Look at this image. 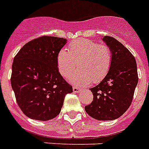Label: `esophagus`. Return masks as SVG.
<instances>
[{"label": "esophagus", "instance_id": "34e87169", "mask_svg": "<svg viewBox=\"0 0 149 149\" xmlns=\"http://www.w3.org/2000/svg\"><path fill=\"white\" fill-rule=\"evenodd\" d=\"M72 91H73L74 93H79V92L81 91V89L79 88V87H77V86H73V87H72Z\"/></svg>", "mask_w": 149, "mask_h": 149}]
</instances>
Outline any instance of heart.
Masks as SVG:
<instances>
[{"instance_id":"obj_1","label":"heart","mask_w":149,"mask_h":149,"mask_svg":"<svg viewBox=\"0 0 149 149\" xmlns=\"http://www.w3.org/2000/svg\"><path fill=\"white\" fill-rule=\"evenodd\" d=\"M113 59L112 52L107 45L99 44L86 38L77 39L70 43L66 49H61L57 56L59 72L68 77L77 68L79 71L70 77L75 85L84 86L97 84L108 73Z\"/></svg>"}]
</instances>
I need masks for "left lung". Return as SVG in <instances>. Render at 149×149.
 Returning a JSON list of instances; mask_svg holds the SVG:
<instances>
[{
  "mask_svg": "<svg viewBox=\"0 0 149 149\" xmlns=\"http://www.w3.org/2000/svg\"><path fill=\"white\" fill-rule=\"evenodd\" d=\"M102 40L112 52V63L108 73L96 86L91 88L93 95L85 111L99 120H112L120 118L132 104L139 77L134 56L113 37Z\"/></svg>",
  "mask_w": 149,
  "mask_h": 149,
  "instance_id": "obj_1",
  "label": "left lung"
}]
</instances>
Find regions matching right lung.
I'll list each match as a JSON object with an SVG mask.
<instances>
[{"instance_id": "obj_1", "label": "right lung", "mask_w": 149, "mask_h": 149, "mask_svg": "<svg viewBox=\"0 0 149 149\" xmlns=\"http://www.w3.org/2000/svg\"><path fill=\"white\" fill-rule=\"evenodd\" d=\"M65 38L42 36L26 43L14 58L10 84L20 109L38 120L53 119L60 113L72 87L58 72L57 56Z\"/></svg>"}]
</instances>
